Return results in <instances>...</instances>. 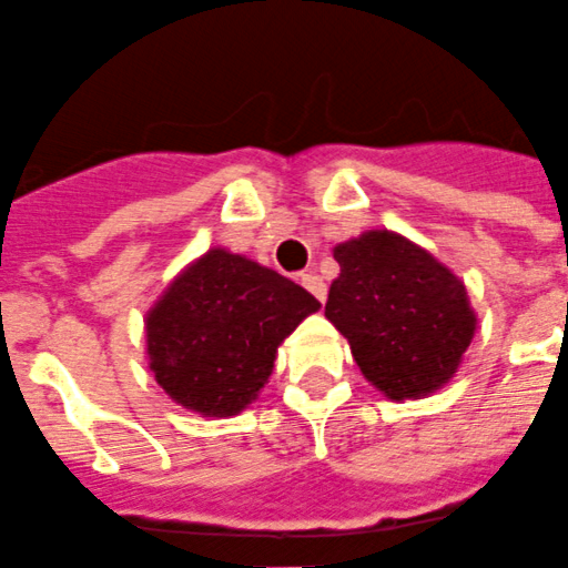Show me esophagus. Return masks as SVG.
Segmentation results:
<instances>
[{
  "mask_svg": "<svg viewBox=\"0 0 568 568\" xmlns=\"http://www.w3.org/2000/svg\"><path fill=\"white\" fill-rule=\"evenodd\" d=\"M300 283L305 285V288L311 291V294L316 296L318 302L327 300V283H324V280L318 277L316 272H302V274H300Z\"/></svg>",
  "mask_w": 568,
  "mask_h": 568,
  "instance_id": "esophagus-1",
  "label": "esophagus"
}]
</instances>
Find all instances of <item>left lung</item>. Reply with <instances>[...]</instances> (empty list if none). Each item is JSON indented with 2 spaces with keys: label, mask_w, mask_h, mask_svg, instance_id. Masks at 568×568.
Wrapping results in <instances>:
<instances>
[{
  "label": "left lung",
  "mask_w": 568,
  "mask_h": 568,
  "mask_svg": "<svg viewBox=\"0 0 568 568\" xmlns=\"http://www.w3.org/2000/svg\"><path fill=\"white\" fill-rule=\"evenodd\" d=\"M341 274L324 316L349 341L363 377L388 399L442 388L475 338L466 285L430 252L388 230L333 250Z\"/></svg>",
  "instance_id": "1"
}]
</instances>
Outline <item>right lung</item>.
I'll list each match as a JSON object with an SVG mask.
<instances>
[{
  "instance_id": "right-lung-1",
  "label": "right lung",
  "mask_w": 568,
  "mask_h": 568,
  "mask_svg": "<svg viewBox=\"0 0 568 568\" xmlns=\"http://www.w3.org/2000/svg\"><path fill=\"white\" fill-rule=\"evenodd\" d=\"M318 300L283 274L211 250L146 313V355L161 388L202 416H235L266 385L277 346Z\"/></svg>"
}]
</instances>
